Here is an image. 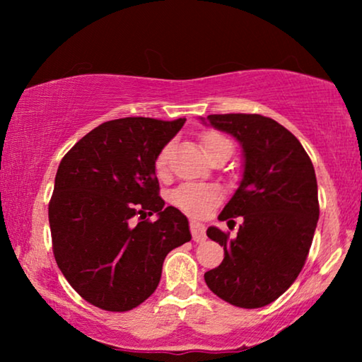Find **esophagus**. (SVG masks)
<instances>
[{
    "label": "esophagus",
    "mask_w": 362,
    "mask_h": 362,
    "mask_svg": "<svg viewBox=\"0 0 362 362\" xmlns=\"http://www.w3.org/2000/svg\"><path fill=\"white\" fill-rule=\"evenodd\" d=\"M189 229H191V234H192V240H194V242H204L206 240V229H204V226L201 224V222L191 221Z\"/></svg>",
    "instance_id": "34e87169"
}]
</instances>
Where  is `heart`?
I'll return each mask as SVG.
<instances>
[{
  "label": "heart",
  "instance_id": "heart-1",
  "mask_svg": "<svg viewBox=\"0 0 362 362\" xmlns=\"http://www.w3.org/2000/svg\"><path fill=\"white\" fill-rule=\"evenodd\" d=\"M229 138H226L217 132H206L204 135H202V146H204L207 156L219 146L229 145ZM170 153L171 145H166L160 153H158L155 166L156 173L160 176L166 175L168 163H170ZM221 197L222 194L219 187L212 185H199V182H187V185L180 186L175 192H173L171 199L173 204L180 207L181 211H185L186 214L194 217H204L214 209V206L221 201Z\"/></svg>",
  "mask_w": 362,
  "mask_h": 362
}]
</instances>
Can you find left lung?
<instances>
[{
    "label": "left lung",
    "mask_w": 362,
    "mask_h": 362,
    "mask_svg": "<svg viewBox=\"0 0 362 362\" xmlns=\"http://www.w3.org/2000/svg\"><path fill=\"white\" fill-rule=\"evenodd\" d=\"M206 122L240 143L244 175L219 214L229 222L242 216V224L232 239L217 227L207 229L224 247V260L204 280L227 303L260 308L290 288L308 257L320 217L313 163L298 138L269 117L226 113Z\"/></svg>",
    "instance_id": "left-lung-1"
}]
</instances>
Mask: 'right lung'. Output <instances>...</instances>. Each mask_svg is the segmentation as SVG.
Returning <instances> with one entry per match:
<instances>
[{
	"label": "right lung",
	"instance_id": "right-lung-1",
	"mask_svg": "<svg viewBox=\"0 0 362 362\" xmlns=\"http://www.w3.org/2000/svg\"><path fill=\"white\" fill-rule=\"evenodd\" d=\"M185 122H105L59 165L49 202L54 257L72 288L97 308L128 311L143 303L160 284L165 257L191 240L187 217L165 207L155 173L158 153ZM155 211L158 219L150 223L146 216Z\"/></svg>",
	"mask_w": 362,
	"mask_h": 362
}]
</instances>
